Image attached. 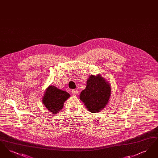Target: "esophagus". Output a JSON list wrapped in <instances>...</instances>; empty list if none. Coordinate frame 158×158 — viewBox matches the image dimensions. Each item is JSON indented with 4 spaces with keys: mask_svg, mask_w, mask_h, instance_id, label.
<instances>
[{
    "mask_svg": "<svg viewBox=\"0 0 158 158\" xmlns=\"http://www.w3.org/2000/svg\"><path fill=\"white\" fill-rule=\"evenodd\" d=\"M72 94L73 95H76V94H78V90H77V89H73V90H72Z\"/></svg>",
    "mask_w": 158,
    "mask_h": 158,
    "instance_id": "esophagus-1",
    "label": "esophagus"
}]
</instances>
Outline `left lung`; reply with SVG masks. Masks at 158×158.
<instances>
[{
    "mask_svg": "<svg viewBox=\"0 0 158 158\" xmlns=\"http://www.w3.org/2000/svg\"><path fill=\"white\" fill-rule=\"evenodd\" d=\"M111 88L100 75H91L86 88L80 94V99L92 113H98L104 108L110 97Z\"/></svg>",
    "mask_w": 158,
    "mask_h": 158,
    "instance_id": "obj_1",
    "label": "left lung"
}]
</instances>
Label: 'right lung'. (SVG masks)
Returning a JSON list of instances; mask_svg holds the SVG:
<instances>
[{
  "mask_svg": "<svg viewBox=\"0 0 158 158\" xmlns=\"http://www.w3.org/2000/svg\"><path fill=\"white\" fill-rule=\"evenodd\" d=\"M69 97L70 94L67 92L49 86L43 98V102L50 112L56 114L62 109L64 102Z\"/></svg>",
  "mask_w": 158,
  "mask_h": 158,
  "instance_id": "right-lung-1",
  "label": "right lung"
}]
</instances>
